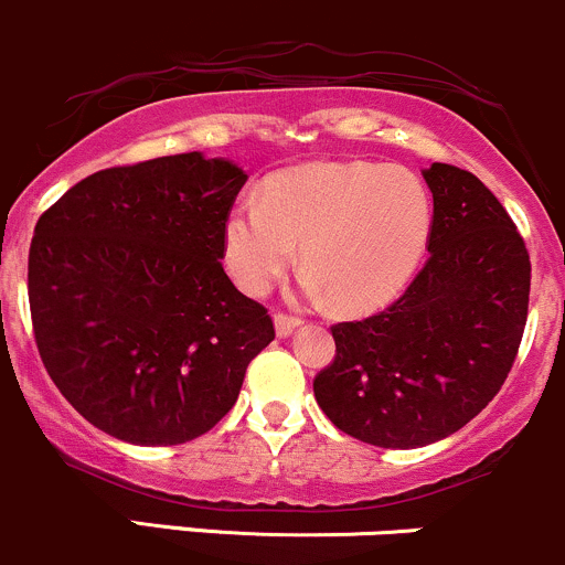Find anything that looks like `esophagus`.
Masks as SVG:
<instances>
[{
  "label": "esophagus",
  "instance_id": "esophagus-1",
  "mask_svg": "<svg viewBox=\"0 0 565 565\" xmlns=\"http://www.w3.org/2000/svg\"><path fill=\"white\" fill-rule=\"evenodd\" d=\"M296 329H299V320L290 318V315H275V331L277 337H290Z\"/></svg>",
  "mask_w": 565,
  "mask_h": 565
}]
</instances>
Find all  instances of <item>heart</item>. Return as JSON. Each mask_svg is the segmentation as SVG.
Masks as SVG:
<instances>
[{
	"instance_id": "b5f03b06",
	"label": "heart",
	"mask_w": 565,
	"mask_h": 565,
	"mask_svg": "<svg viewBox=\"0 0 565 565\" xmlns=\"http://www.w3.org/2000/svg\"><path fill=\"white\" fill-rule=\"evenodd\" d=\"M434 202L406 169L315 161L266 180L223 223V260L245 294L264 296L301 247L305 285L342 312H374L412 282L428 250Z\"/></svg>"
}]
</instances>
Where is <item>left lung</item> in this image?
Returning a JSON list of instances; mask_svg holds the SVG:
<instances>
[{
    "label": "left lung",
    "instance_id": "obj_1",
    "mask_svg": "<svg viewBox=\"0 0 565 565\" xmlns=\"http://www.w3.org/2000/svg\"><path fill=\"white\" fill-rule=\"evenodd\" d=\"M428 260L385 312L333 326L312 382L326 417L387 450L455 434L501 391L527 318L531 260L499 199L471 172L430 163Z\"/></svg>",
    "mask_w": 565,
    "mask_h": 565
}]
</instances>
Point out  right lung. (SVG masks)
<instances>
[{
    "instance_id": "right-lung-1",
    "label": "right lung",
    "mask_w": 565,
    "mask_h": 565,
    "mask_svg": "<svg viewBox=\"0 0 565 565\" xmlns=\"http://www.w3.org/2000/svg\"><path fill=\"white\" fill-rule=\"evenodd\" d=\"M245 169L204 153L113 167L34 226L29 307L47 374L83 417L142 447L196 439L236 404L275 339L223 271Z\"/></svg>"
}]
</instances>
